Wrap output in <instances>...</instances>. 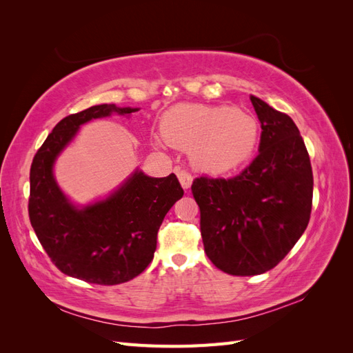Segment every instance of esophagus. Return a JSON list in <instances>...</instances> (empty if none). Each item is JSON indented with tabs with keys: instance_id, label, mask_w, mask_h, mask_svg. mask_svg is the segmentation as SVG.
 I'll use <instances>...</instances> for the list:
<instances>
[{
	"instance_id": "34e87169",
	"label": "esophagus",
	"mask_w": 353,
	"mask_h": 353,
	"mask_svg": "<svg viewBox=\"0 0 353 353\" xmlns=\"http://www.w3.org/2000/svg\"><path fill=\"white\" fill-rule=\"evenodd\" d=\"M175 174H176V176H178V179H179L181 185H183V188L188 190V188L191 187V184H193V176H191V175L187 172V170L181 169V168H175Z\"/></svg>"
}]
</instances>
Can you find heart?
Segmentation results:
<instances>
[{"instance_id": "b5f03b06", "label": "heart", "mask_w": 353, "mask_h": 353, "mask_svg": "<svg viewBox=\"0 0 353 353\" xmlns=\"http://www.w3.org/2000/svg\"><path fill=\"white\" fill-rule=\"evenodd\" d=\"M259 132L252 114L231 105L184 103L162 117L165 140L190 152L193 163L213 175L228 174L248 162L258 147Z\"/></svg>"}]
</instances>
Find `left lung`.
<instances>
[{
  "label": "left lung",
  "instance_id": "1",
  "mask_svg": "<svg viewBox=\"0 0 353 353\" xmlns=\"http://www.w3.org/2000/svg\"><path fill=\"white\" fill-rule=\"evenodd\" d=\"M250 101L262 128L259 154L237 176H200L191 185L208 258L240 276L285 258L307 227L314 193L311 160L292 117L254 95Z\"/></svg>",
  "mask_w": 353,
  "mask_h": 353
}]
</instances>
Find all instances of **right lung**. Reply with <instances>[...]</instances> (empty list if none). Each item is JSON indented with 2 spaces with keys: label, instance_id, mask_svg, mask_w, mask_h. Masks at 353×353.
Here are the masks:
<instances>
[{
  "label": "right lung",
  "instance_id": "1",
  "mask_svg": "<svg viewBox=\"0 0 353 353\" xmlns=\"http://www.w3.org/2000/svg\"><path fill=\"white\" fill-rule=\"evenodd\" d=\"M140 109L99 104L61 119L30 166L29 219L57 268L73 279L100 285L126 283L153 261L157 231L184 190L175 174L148 176L135 169L110 196L77 206L60 190L52 168L81 125Z\"/></svg>",
  "mask_w": 353,
  "mask_h": 353
}]
</instances>
